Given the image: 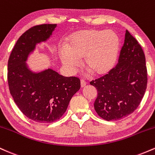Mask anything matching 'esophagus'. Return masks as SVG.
Returning a JSON list of instances; mask_svg holds the SVG:
<instances>
[{
	"label": "esophagus",
	"mask_w": 155,
	"mask_h": 155,
	"mask_svg": "<svg viewBox=\"0 0 155 155\" xmlns=\"http://www.w3.org/2000/svg\"><path fill=\"white\" fill-rule=\"evenodd\" d=\"M86 84H87L86 81H85L84 80L81 79V87H85V86H86Z\"/></svg>",
	"instance_id": "1"
}]
</instances>
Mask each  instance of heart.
I'll return each mask as SVG.
<instances>
[{
	"mask_svg": "<svg viewBox=\"0 0 155 155\" xmlns=\"http://www.w3.org/2000/svg\"><path fill=\"white\" fill-rule=\"evenodd\" d=\"M120 40L111 31L86 30L73 33L66 46L59 47V56L68 70L74 71L84 57V64L95 74L109 71L116 63Z\"/></svg>",
	"mask_w": 155,
	"mask_h": 155,
	"instance_id": "b5f03b06",
	"label": "heart"
}]
</instances>
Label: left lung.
<instances>
[{
    "instance_id": "1",
    "label": "left lung",
    "mask_w": 155,
    "mask_h": 155,
    "mask_svg": "<svg viewBox=\"0 0 155 155\" xmlns=\"http://www.w3.org/2000/svg\"><path fill=\"white\" fill-rule=\"evenodd\" d=\"M90 84L97 91L94 108L104 120H121L138 108L147 85L146 58L140 45L127 30L118 63Z\"/></svg>"
}]
</instances>
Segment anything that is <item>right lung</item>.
I'll return each instance as SVG.
<instances>
[{
    "mask_svg": "<svg viewBox=\"0 0 155 155\" xmlns=\"http://www.w3.org/2000/svg\"><path fill=\"white\" fill-rule=\"evenodd\" d=\"M56 24H44L30 28L19 37L8 61L10 93L20 111L39 123L55 122L66 111L73 95L81 84L75 76L65 77L51 68L40 72L27 65L37 44L50 38Z\"/></svg>",
    "mask_w": 155,
    "mask_h": 155,
    "instance_id": "1",
    "label": "right lung"
}]
</instances>
